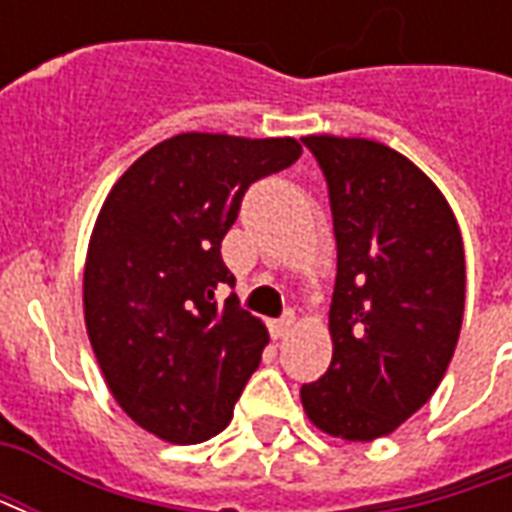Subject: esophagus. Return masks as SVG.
Wrapping results in <instances>:
<instances>
[{"mask_svg":"<svg viewBox=\"0 0 512 512\" xmlns=\"http://www.w3.org/2000/svg\"><path fill=\"white\" fill-rule=\"evenodd\" d=\"M293 326H296V315H293V312H285L279 321H271L268 329H271V337H274V340H282V337H288V334L293 332Z\"/></svg>","mask_w":512,"mask_h":512,"instance_id":"1","label":"esophagus"}]
</instances>
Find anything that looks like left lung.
Wrapping results in <instances>:
<instances>
[{
  "mask_svg": "<svg viewBox=\"0 0 512 512\" xmlns=\"http://www.w3.org/2000/svg\"><path fill=\"white\" fill-rule=\"evenodd\" d=\"M318 158L337 238L332 365L301 386L315 428L373 441L425 406L463 321L466 260L436 183L373 139L304 136Z\"/></svg>",
  "mask_w": 512,
  "mask_h": 512,
  "instance_id": "left-lung-1",
  "label": "left lung"
}]
</instances>
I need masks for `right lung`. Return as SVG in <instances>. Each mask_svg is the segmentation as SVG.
Here are the masks:
<instances>
[{
    "label": "right lung",
    "mask_w": 512,
    "mask_h": 512,
    "mask_svg": "<svg viewBox=\"0 0 512 512\" xmlns=\"http://www.w3.org/2000/svg\"><path fill=\"white\" fill-rule=\"evenodd\" d=\"M290 136L178 134L117 180L84 263V323L117 406L172 444H197L233 419L268 332L219 285H235L222 238L246 189L290 167Z\"/></svg>",
    "instance_id": "right-lung-1"
}]
</instances>
